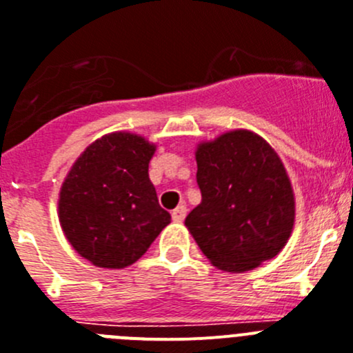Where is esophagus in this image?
I'll use <instances>...</instances> for the list:
<instances>
[{
    "mask_svg": "<svg viewBox=\"0 0 353 353\" xmlns=\"http://www.w3.org/2000/svg\"><path fill=\"white\" fill-rule=\"evenodd\" d=\"M186 216V206L185 204H181V206H177L176 210L172 211V219L174 222H183Z\"/></svg>",
    "mask_w": 353,
    "mask_h": 353,
    "instance_id": "1",
    "label": "esophagus"
}]
</instances>
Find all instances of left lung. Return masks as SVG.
<instances>
[{"mask_svg":"<svg viewBox=\"0 0 353 353\" xmlns=\"http://www.w3.org/2000/svg\"><path fill=\"white\" fill-rule=\"evenodd\" d=\"M202 201L185 220L204 256L241 274L277 256L295 223V194L283 159L263 137L232 130L195 149Z\"/></svg>","mask_w":353,"mask_h":353,"instance_id":"obj_1","label":"left lung"}]
</instances>
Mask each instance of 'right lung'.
I'll return each mask as SVG.
<instances>
[{"instance_id": "obj_1", "label": "right lung", "mask_w": 353, "mask_h": 353, "mask_svg": "<svg viewBox=\"0 0 353 353\" xmlns=\"http://www.w3.org/2000/svg\"><path fill=\"white\" fill-rule=\"evenodd\" d=\"M156 143L130 131L92 142L58 195V220L72 249L99 268L139 261L170 223L149 179Z\"/></svg>"}]
</instances>
